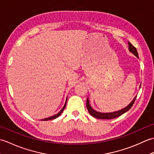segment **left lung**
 <instances>
[{
    "mask_svg": "<svg viewBox=\"0 0 154 154\" xmlns=\"http://www.w3.org/2000/svg\"><path fill=\"white\" fill-rule=\"evenodd\" d=\"M128 50L129 51L131 52L132 54H134L135 55L136 57L138 58V51H137L136 48L133 46L132 45L131 43H130V42H128ZM141 87V85L140 86V88ZM136 96L134 98V99L132 100V102L130 103L128 105L126 106V107H124V109L119 110L118 111H115V112H97L95 110H94L92 107H91L90 103H89V98H87V110L89 111V114H91V116L96 118V119H115V118L119 117L120 116L122 115L124 113H125L127 111H128L130 109H131V107L133 106L134 103V101L136 99Z\"/></svg>",
    "mask_w": 154,
    "mask_h": 154,
    "instance_id": "left-lung-1",
    "label": "left lung"
}]
</instances>
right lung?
Listing matches in <instances>:
<instances>
[{
    "label": "right lung",
    "mask_w": 154,
    "mask_h": 154,
    "mask_svg": "<svg viewBox=\"0 0 154 154\" xmlns=\"http://www.w3.org/2000/svg\"><path fill=\"white\" fill-rule=\"evenodd\" d=\"M67 99H66V100H65V104H64V106H63V109H62L60 112H59L57 114H54V116H50V117H48V118H46V119H42V120H44V121H46V120H53V119H56V118H57L58 116H60L61 114V113L63 112V110H64V109L65 108V106H66V103H67Z\"/></svg>",
    "instance_id": "obj_1"
}]
</instances>
